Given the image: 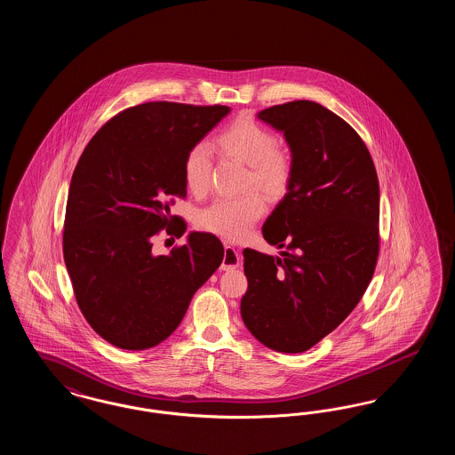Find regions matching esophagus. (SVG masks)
<instances>
[{"label":"esophagus","mask_w":455,"mask_h":455,"mask_svg":"<svg viewBox=\"0 0 455 455\" xmlns=\"http://www.w3.org/2000/svg\"><path fill=\"white\" fill-rule=\"evenodd\" d=\"M240 262V256H238L237 251L234 245L230 243H225V252H223V260H221V269L223 271H230V269H235Z\"/></svg>","instance_id":"1"}]
</instances>
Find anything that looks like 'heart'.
Here are the masks:
<instances>
[{"instance_id": "1", "label": "heart", "mask_w": 455, "mask_h": 455, "mask_svg": "<svg viewBox=\"0 0 455 455\" xmlns=\"http://www.w3.org/2000/svg\"><path fill=\"white\" fill-rule=\"evenodd\" d=\"M221 156L235 158L249 167V186H259L269 195H280L293 177V156L278 145L276 136L254 121L240 119L215 138ZM213 156L206 143L193 145L182 164L184 182L193 195L210 188ZM266 212V199L259 193L238 197H220L197 213V225L220 237L240 238Z\"/></svg>"}]
</instances>
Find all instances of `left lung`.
<instances>
[{
  "label": "left lung",
  "instance_id": "obj_1",
  "mask_svg": "<svg viewBox=\"0 0 455 455\" xmlns=\"http://www.w3.org/2000/svg\"><path fill=\"white\" fill-rule=\"evenodd\" d=\"M293 156L288 193L262 225L273 258L243 251L242 321L264 347L302 353L362 300L379 258V179L347 121L312 100L264 108Z\"/></svg>",
  "mask_w": 455,
  "mask_h": 455
}]
</instances>
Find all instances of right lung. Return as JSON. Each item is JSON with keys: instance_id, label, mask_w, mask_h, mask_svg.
Returning <instances> with one entry per match:
<instances>
[{"instance_id": "obj_1", "label": "right lung", "mask_w": 455, "mask_h": 455, "mask_svg": "<svg viewBox=\"0 0 455 455\" xmlns=\"http://www.w3.org/2000/svg\"><path fill=\"white\" fill-rule=\"evenodd\" d=\"M230 112L227 106L148 102L114 116L88 141L71 177L63 254L76 303L92 329L121 349H147L180 324L191 299L223 260L213 234L191 232L169 256L153 254L186 197L182 164Z\"/></svg>"}]
</instances>
